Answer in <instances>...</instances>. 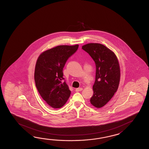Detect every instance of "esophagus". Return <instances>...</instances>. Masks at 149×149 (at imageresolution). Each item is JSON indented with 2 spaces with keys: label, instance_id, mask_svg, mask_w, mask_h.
Instances as JSON below:
<instances>
[{
  "label": "esophagus",
  "instance_id": "34e87169",
  "mask_svg": "<svg viewBox=\"0 0 149 149\" xmlns=\"http://www.w3.org/2000/svg\"><path fill=\"white\" fill-rule=\"evenodd\" d=\"M82 88H76V89H75V91H76V92H79V91H82Z\"/></svg>",
  "mask_w": 149,
  "mask_h": 149
}]
</instances>
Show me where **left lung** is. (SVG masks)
<instances>
[{
	"instance_id": "1",
	"label": "left lung",
	"mask_w": 149,
	"mask_h": 149,
	"mask_svg": "<svg viewBox=\"0 0 149 149\" xmlns=\"http://www.w3.org/2000/svg\"><path fill=\"white\" fill-rule=\"evenodd\" d=\"M95 62L96 76L90 101L93 106H104L117 92L120 82V70L117 57L103 45L89 43L82 46Z\"/></svg>"
}]
</instances>
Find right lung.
<instances>
[{
    "label": "right lung",
    "instance_id": "1",
    "mask_svg": "<svg viewBox=\"0 0 149 149\" xmlns=\"http://www.w3.org/2000/svg\"><path fill=\"white\" fill-rule=\"evenodd\" d=\"M78 47V45L57 46L42 52L37 60L36 86L41 97L53 109L62 107L70 97L71 91L63 81V69Z\"/></svg>",
    "mask_w": 149,
    "mask_h": 149
}]
</instances>
